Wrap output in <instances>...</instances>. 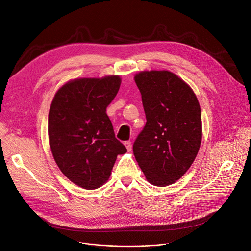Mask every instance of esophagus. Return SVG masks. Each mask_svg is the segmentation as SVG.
<instances>
[{
	"instance_id": "obj_1",
	"label": "esophagus",
	"mask_w": 251,
	"mask_h": 251,
	"mask_svg": "<svg viewBox=\"0 0 251 251\" xmlns=\"http://www.w3.org/2000/svg\"><path fill=\"white\" fill-rule=\"evenodd\" d=\"M125 146L126 147V149H127L128 151H130V150H132V142H130V141L125 142Z\"/></svg>"
}]
</instances>
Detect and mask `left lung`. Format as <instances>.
Returning a JSON list of instances; mask_svg holds the SVG:
<instances>
[{
	"mask_svg": "<svg viewBox=\"0 0 251 251\" xmlns=\"http://www.w3.org/2000/svg\"><path fill=\"white\" fill-rule=\"evenodd\" d=\"M135 81L147 122L134 143V155L148 182L168 186L184 176L198 153L200 106L192 89L171 71H142Z\"/></svg>",
	"mask_w": 251,
	"mask_h": 251,
	"instance_id": "1",
	"label": "left lung"
}]
</instances>
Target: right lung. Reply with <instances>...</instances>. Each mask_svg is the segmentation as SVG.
Returning <instances> with one entry per match:
<instances>
[{
    "mask_svg": "<svg viewBox=\"0 0 251 251\" xmlns=\"http://www.w3.org/2000/svg\"><path fill=\"white\" fill-rule=\"evenodd\" d=\"M121 81L117 75L75 79L59 89L52 101L48 134L54 159L65 176L83 189L102 186L117 155L126 152L106 113Z\"/></svg>",
    "mask_w": 251,
    "mask_h": 251,
    "instance_id": "right-lung-1",
    "label": "right lung"
}]
</instances>
